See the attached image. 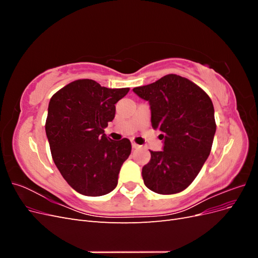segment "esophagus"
Listing matches in <instances>:
<instances>
[{"mask_svg": "<svg viewBox=\"0 0 258 258\" xmlns=\"http://www.w3.org/2000/svg\"><path fill=\"white\" fill-rule=\"evenodd\" d=\"M131 145H132V148H140V147H141V145L137 144V143H136V142H134V141L131 142Z\"/></svg>", "mask_w": 258, "mask_h": 258, "instance_id": "obj_1", "label": "esophagus"}]
</instances>
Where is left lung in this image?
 <instances>
[{
    "label": "left lung",
    "mask_w": 258,
    "mask_h": 258,
    "mask_svg": "<svg viewBox=\"0 0 258 258\" xmlns=\"http://www.w3.org/2000/svg\"><path fill=\"white\" fill-rule=\"evenodd\" d=\"M134 92L148 101L152 127L163 140L162 151H151V160L142 169L144 184L161 195L182 191L210 155L216 131L212 101L199 86L175 74Z\"/></svg>",
    "instance_id": "left-lung-1"
}]
</instances>
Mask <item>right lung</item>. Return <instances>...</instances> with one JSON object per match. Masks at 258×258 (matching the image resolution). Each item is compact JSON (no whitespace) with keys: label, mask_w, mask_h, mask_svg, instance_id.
<instances>
[{"label":"right lung","mask_w":258,"mask_h":258,"mask_svg":"<svg viewBox=\"0 0 258 258\" xmlns=\"http://www.w3.org/2000/svg\"><path fill=\"white\" fill-rule=\"evenodd\" d=\"M128 91L77 80L49 101L45 130L53 162L68 184L84 196H103L118 183L131 143L128 139L111 140L104 128L114 119L115 104Z\"/></svg>","instance_id":"add662e5"}]
</instances>
